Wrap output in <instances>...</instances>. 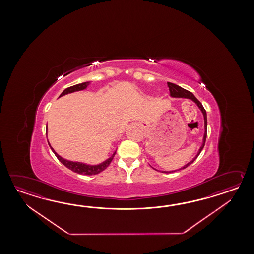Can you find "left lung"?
Listing matches in <instances>:
<instances>
[{"label":"left lung","instance_id":"8db88e82","mask_svg":"<svg viewBox=\"0 0 254 254\" xmlns=\"http://www.w3.org/2000/svg\"><path fill=\"white\" fill-rule=\"evenodd\" d=\"M168 87H169V90H170L171 96H173V97L188 98V99L192 100V101H193V102H194V103L199 106V108L200 109V111L202 112L203 116H204V127H205V132H204V137H203V142H202V145L200 146L199 152H198V154L196 155L194 159H193L191 162H190L189 163H187V164H186L185 166H184V167L181 168V169H185V168L188 167V166L190 165L192 162H194L195 159H196L197 157L199 156L200 151H202L203 147L205 145L206 137H207V114H206L205 109L203 108L202 104L200 103V101H199L197 98L195 97L194 95H193L191 92H189V91H187V90H185V89L182 88V87H180L178 86V85H176V84H174V83H172V82H168ZM181 169H180V170H181ZM180 170H179V171H180ZM173 172H176V171H173V172H164V173H173Z\"/></svg>","mask_w":254,"mask_h":254}]
</instances>
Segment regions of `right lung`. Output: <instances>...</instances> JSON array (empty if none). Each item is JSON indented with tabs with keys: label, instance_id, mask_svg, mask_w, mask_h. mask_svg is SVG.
<instances>
[{
	"label": "right lung",
	"instance_id": "1",
	"mask_svg": "<svg viewBox=\"0 0 254 254\" xmlns=\"http://www.w3.org/2000/svg\"><path fill=\"white\" fill-rule=\"evenodd\" d=\"M88 85H89V82L87 81V82H82V83H79V84H76V85H73V86L69 87V88L65 89L64 91L62 92L60 97L64 96L65 94L70 93V92L81 91V90L85 89ZM49 145H50V143H49ZM51 149H52V151H54L55 156L57 157V159L64 165L65 167L70 169L74 173H79V174H84V175H95V174H98V173H102L106 168L108 167L109 164L113 161L114 155H115V152H116L115 151L114 154L109 158L108 160H106L105 162H102V163H100L98 165H87V164L81 163V162L67 161V160H65L64 158L59 156L52 147H51Z\"/></svg>",
	"mask_w": 254,
	"mask_h": 254
}]
</instances>
